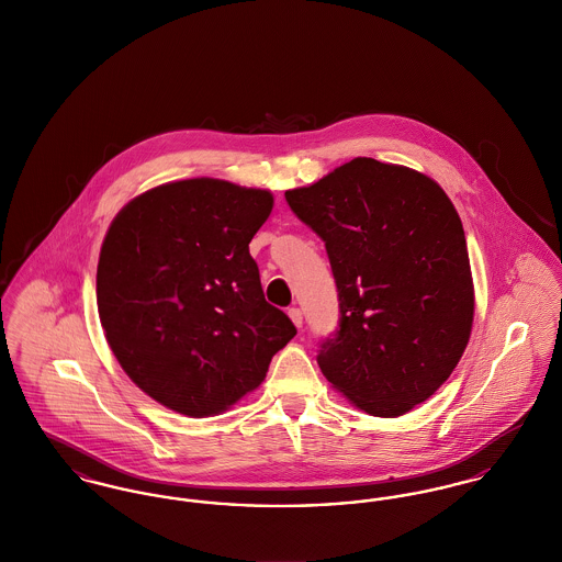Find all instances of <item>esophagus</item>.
Listing matches in <instances>:
<instances>
[{
  "label": "esophagus",
  "mask_w": 562,
  "mask_h": 562,
  "mask_svg": "<svg viewBox=\"0 0 562 562\" xmlns=\"http://www.w3.org/2000/svg\"><path fill=\"white\" fill-rule=\"evenodd\" d=\"M288 315H290V319L294 322V326H296V328H302V311H300V308H296V306H294V308H290V311H288Z\"/></svg>",
  "instance_id": "34e87169"
}]
</instances>
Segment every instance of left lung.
I'll use <instances>...</instances> for the list:
<instances>
[{"label": "left lung", "instance_id": "8db88e82", "mask_svg": "<svg viewBox=\"0 0 562 562\" xmlns=\"http://www.w3.org/2000/svg\"><path fill=\"white\" fill-rule=\"evenodd\" d=\"M285 200L326 243L337 281L340 322L322 342V373L362 412H412L460 362L475 313L448 193L407 166L356 157Z\"/></svg>", "mask_w": 562, "mask_h": 562}]
</instances>
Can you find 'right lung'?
<instances>
[{
    "mask_svg": "<svg viewBox=\"0 0 562 562\" xmlns=\"http://www.w3.org/2000/svg\"><path fill=\"white\" fill-rule=\"evenodd\" d=\"M268 189L188 179L130 200L98 262L104 337L127 376L189 417L254 392L296 328L263 299L249 243L272 211Z\"/></svg>",
    "mask_w": 562,
    "mask_h": 562,
    "instance_id": "add662e5",
    "label": "right lung"
}]
</instances>
